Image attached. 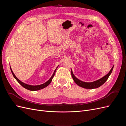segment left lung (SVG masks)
<instances>
[{"mask_svg": "<svg viewBox=\"0 0 126 126\" xmlns=\"http://www.w3.org/2000/svg\"><path fill=\"white\" fill-rule=\"evenodd\" d=\"M113 68V66L112 67L111 69H110V71L108 72V74H107L106 76H105L104 77H103L102 78L97 80L96 81H94L91 82H84L78 79L77 78H76V76L74 75L71 69V74L72 77L73 78L74 81L76 82V84L78 85L79 86L84 88H86V89H94V88H97L99 87L100 86H101V85L104 84V83L107 81V80L108 79L109 76L111 74Z\"/></svg>", "mask_w": 126, "mask_h": 126, "instance_id": "left-lung-1", "label": "left lung"}]
</instances>
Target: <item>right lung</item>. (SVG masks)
Returning <instances> with one entry per match:
<instances>
[{
  "label": "right lung",
  "mask_w": 126,
  "mask_h": 126,
  "mask_svg": "<svg viewBox=\"0 0 126 126\" xmlns=\"http://www.w3.org/2000/svg\"><path fill=\"white\" fill-rule=\"evenodd\" d=\"M58 68V67H57L56 68V69H55V70L54 71V73H53L52 76L51 77V78L49 79L47 81H46V82H45L44 83H43V84L41 85H36V86H33V85H28V84H26V83L23 82L21 81L20 80H19L16 76L15 75V74H14V72L12 70V69H11V68L10 67V70H11V72H12V74L14 76V77L16 79V80L20 83V84L24 88H25L28 89V90H31V91H36V90H40V89H42L44 88L47 87L49 84H50V82H51L52 80V78L53 77H54V76H55V72H56V69L57 68Z\"/></svg>",
  "instance_id": "right-lung-1"
}]
</instances>
